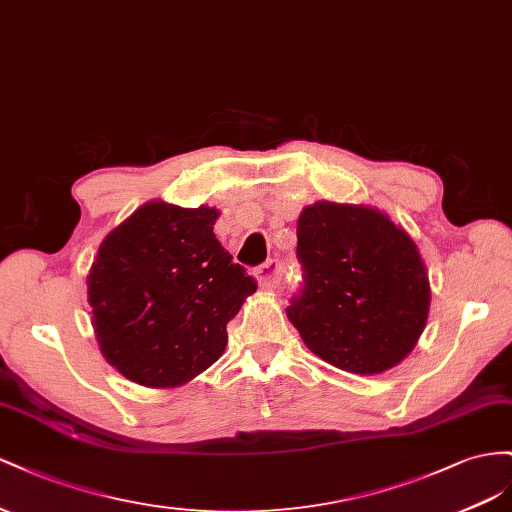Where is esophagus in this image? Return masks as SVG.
Returning <instances> with one entry per match:
<instances>
[{
	"label": "esophagus",
	"instance_id": "obj_1",
	"mask_svg": "<svg viewBox=\"0 0 512 512\" xmlns=\"http://www.w3.org/2000/svg\"><path fill=\"white\" fill-rule=\"evenodd\" d=\"M283 264L279 259H270L266 261L264 266L257 268V281H259V287L264 289H276L281 283H283Z\"/></svg>",
	"mask_w": 512,
	"mask_h": 512
}]
</instances>
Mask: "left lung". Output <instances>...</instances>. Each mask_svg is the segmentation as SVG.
<instances>
[{"label":"left lung","instance_id":"left-lung-1","mask_svg":"<svg viewBox=\"0 0 512 512\" xmlns=\"http://www.w3.org/2000/svg\"><path fill=\"white\" fill-rule=\"evenodd\" d=\"M300 294L287 317L332 367L375 375L412 352L431 287L414 240L369 206L317 201L298 218Z\"/></svg>","mask_w":512,"mask_h":512}]
</instances>
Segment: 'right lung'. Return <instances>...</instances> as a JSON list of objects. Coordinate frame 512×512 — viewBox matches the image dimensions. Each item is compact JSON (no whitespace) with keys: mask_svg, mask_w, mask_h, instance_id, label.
Returning a JSON list of instances; mask_svg holds the SVG:
<instances>
[{"mask_svg":"<svg viewBox=\"0 0 512 512\" xmlns=\"http://www.w3.org/2000/svg\"><path fill=\"white\" fill-rule=\"evenodd\" d=\"M216 208L150 201L102 240L87 300L102 356L130 382L175 388L214 364L257 283L214 236Z\"/></svg>","mask_w":512,"mask_h":512,"instance_id":"add662e5","label":"right lung"}]
</instances>
